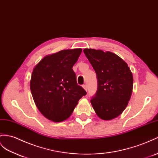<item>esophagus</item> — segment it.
Segmentation results:
<instances>
[{
  "label": "esophagus",
  "mask_w": 158,
  "mask_h": 158,
  "mask_svg": "<svg viewBox=\"0 0 158 158\" xmlns=\"http://www.w3.org/2000/svg\"><path fill=\"white\" fill-rule=\"evenodd\" d=\"M83 89H84L86 91H87V85H83Z\"/></svg>",
  "instance_id": "esophagus-1"
}]
</instances>
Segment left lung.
<instances>
[{"label": "left lung", "instance_id": "left-lung-1", "mask_svg": "<svg viewBox=\"0 0 158 158\" xmlns=\"http://www.w3.org/2000/svg\"><path fill=\"white\" fill-rule=\"evenodd\" d=\"M95 70L98 91L91 103L99 118L111 120L122 114L131 98L133 79L127 64L111 52L85 48Z\"/></svg>", "mask_w": 158, "mask_h": 158}]
</instances>
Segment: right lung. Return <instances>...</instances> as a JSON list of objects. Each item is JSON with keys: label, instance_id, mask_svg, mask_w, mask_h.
<instances>
[{"label": "right lung", "instance_id": "obj_1", "mask_svg": "<svg viewBox=\"0 0 158 158\" xmlns=\"http://www.w3.org/2000/svg\"><path fill=\"white\" fill-rule=\"evenodd\" d=\"M81 48L62 50L44 56L35 67L30 88L36 106L48 119L60 122L68 119L87 94L78 85L73 67Z\"/></svg>", "mask_w": 158, "mask_h": 158}]
</instances>
